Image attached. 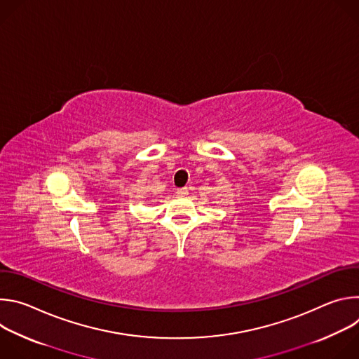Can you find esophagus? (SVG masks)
Listing matches in <instances>:
<instances>
[{"label":"esophagus","instance_id":"1","mask_svg":"<svg viewBox=\"0 0 359 359\" xmlns=\"http://www.w3.org/2000/svg\"><path fill=\"white\" fill-rule=\"evenodd\" d=\"M187 193H189L187 187H182V189H179V190H177V196H180V197H184V196H187Z\"/></svg>","mask_w":359,"mask_h":359}]
</instances>
